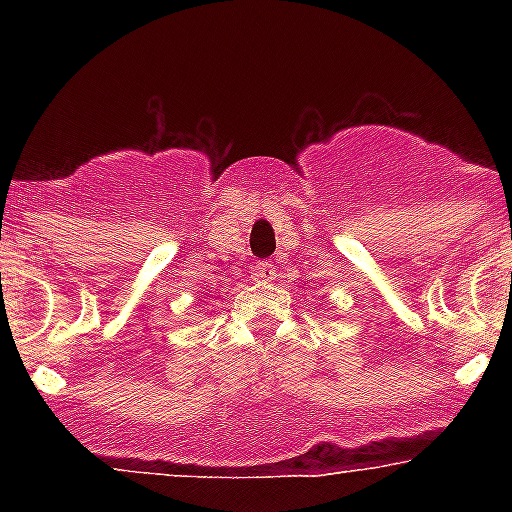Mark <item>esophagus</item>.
<instances>
[{"instance_id": "34e87169", "label": "esophagus", "mask_w": 512, "mask_h": 512, "mask_svg": "<svg viewBox=\"0 0 512 512\" xmlns=\"http://www.w3.org/2000/svg\"><path fill=\"white\" fill-rule=\"evenodd\" d=\"M275 275H277V270H275V265H272V262H257L255 267H252V280H262V282H267V280H275Z\"/></svg>"}]
</instances>
